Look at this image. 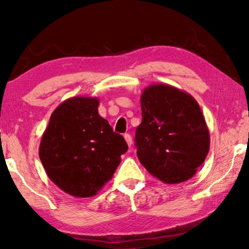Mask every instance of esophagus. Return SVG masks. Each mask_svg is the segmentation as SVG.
I'll return each mask as SVG.
<instances>
[{"label": "esophagus", "mask_w": 249, "mask_h": 249, "mask_svg": "<svg viewBox=\"0 0 249 249\" xmlns=\"http://www.w3.org/2000/svg\"><path fill=\"white\" fill-rule=\"evenodd\" d=\"M124 138H125V141H126V142H127V145H128V147H130L132 146V136H130L129 134H125L124 135Z\"/></svg>", "instance_id": "obj_1"}]
</instances>
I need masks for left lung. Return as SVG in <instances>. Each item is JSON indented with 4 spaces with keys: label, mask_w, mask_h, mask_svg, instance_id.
Returning <instances> with one entry per match:
<instances>
[{
    "label": "left lung",
    "mask_w": 249,
    "mask_h": 249,
    "mask_svg": "<svg viewBox=\"0 0 249 249\" xmlns=\"http://www.w3.org/2000/svg\"><path fill=\"white\" fill-rule=\"evenodd\" d=\"M137 157L151 176L167 184L191 179L208 156L210 133L199 104L169 84H151L141 96Z\"/></svg>",
    "instance_id": "1"
}]
</instances>
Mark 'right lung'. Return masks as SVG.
<instances>
[{"label": "right lung", "mask_w": 249, "mask_h": 249, "mask_svg": "<svg viewBox=\"0 0 249 249\" xmlns=\"http://www.w3.org/2000/svg\"><path fill=\"white\" fill-rule=\"evenodd\" d=\"M98 98L73 96L53 112L39 158L48 178L77 197L95 196L112 179L127 151L123 136L99 114Z\"/></svg>", "instance_id": "right-lung-1"}]
</instances>
